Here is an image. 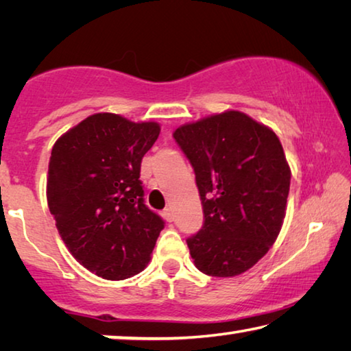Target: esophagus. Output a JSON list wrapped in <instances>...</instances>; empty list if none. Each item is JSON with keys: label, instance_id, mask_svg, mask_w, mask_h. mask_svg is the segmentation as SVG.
I'll return each mask as SVG.
<instances>
[{"label": "esophagus", "instance_id": "obj_1", "mask_svg": "<svg viewBox=\"0 0 351 351\" xmlns=\"http://www.w3.org/2000/svg\"><path fill=\"white\" fill-rule=\"evenodd\" d=\"M162 217H164L165 221H169V223H171V221H173V219H175L173 210H171V209H165V210L162 212Z\"/></svg>", "mask_w": 351, "mask_h": 351}]
</instances>
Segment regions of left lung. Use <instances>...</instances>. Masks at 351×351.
<instances>
[{
  "label": "left lung",
  "mask_w": 351,
  "mask_h": 351,
  "mask_svg": "<svg viewBox=\"0 0 351 351\" xmlns=\"http://www.w3.org/2000/svg\"><path fill=\"white\" fill-rule=\"evenodd\" d=\"M195 170L204 226L187 239L207 276L251 269L277 240L287 215L291 169L277 134L241 111L228 110L173 132Z\"/></svg>",
  "instance_id": "obj_1"
}]
</instances>
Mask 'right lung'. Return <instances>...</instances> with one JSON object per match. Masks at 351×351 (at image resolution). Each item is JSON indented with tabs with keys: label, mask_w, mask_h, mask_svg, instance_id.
I'll list each match as a JSON object with an SVG mask.
<instances>
[{
	"label": "right lung",
	"mask_w": 351,
	"mask_h": 351,
	"mask_svg": "<svg viewBox=\"0 0 351 351\" xmlns=\"http://www.w3.org/2000/svg\"><path fill=\"white\" fill-rule=\"evenodd\" d=\"M159 132L158 122L97 112L52 147L46 198L58 234L80 265L106 280L144 271L164 229L139 180Z\"/></svg>",
	"instance_id": "add662e5"
}]
</instances>
